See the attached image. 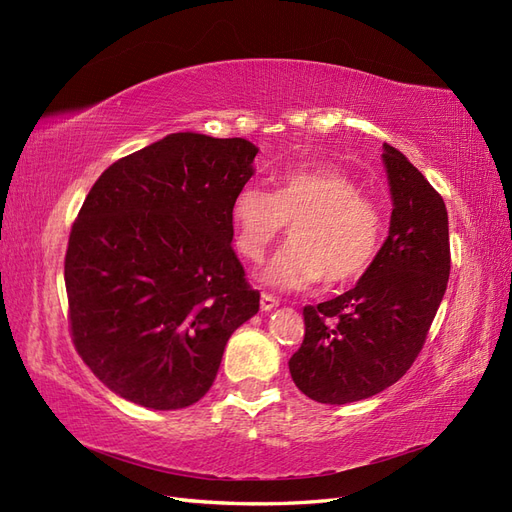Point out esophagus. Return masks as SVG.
Instances as JSON below:
<instances>
[{"instance_id":"1","label":"esophagus","mask_w":512,"mask_h":512,"mask_svg":"<svg viewBox=\"0 0 512 512\" xmlns=\"http://www.w3.org/2000/svg\"><path fill=\"white\" fill-rule=\"evenodd\" d=\"M277 305H280V301H277V297H273V294H269V292L260 294V309H262V312H271V309H275Z\"/></svg>"}]
</instances>
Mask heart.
<instances>
[{
  "label": "heart",
  "mask_w": 512,
  "mask_h": 512,
  "mask_svg": "<svg viewBox=\"0 0 512 512\" xmlns=\"http://www.w3.org/2000/svg\"><path fill=\"white\" fill-rule=\"evenodd\" d=\"M237 252L258 262L286 222L290 243L262 271L280 288L352 284L371 269L384 241V215L376 200L337 166L288 168L273 194L245 183L230 205Z\"/></svg>",
  "instance_id": "1"
}]
</instances>
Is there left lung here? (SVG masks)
Here are the masks:
<instances>
[{"label": "left lung", "mask_w": 512, "mask_h": 512, "mask_svg": "<svg viewBox=\"0 0 512 512\" xmlns=\"http://www.w3.org/2000/svg\"><path fill=\"white\" fill-rule=\"evenodd\" d=\"M382 158L393 196L389 237L359 284L303 307V344L288 361L297 389L320 404H352L404 376L451 273L442 196L395 147L384 143Z\"/></svg>", "instance_id": "1"}]
</instances>
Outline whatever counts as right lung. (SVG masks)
I'll use <instances>...</instances> for the list:
<instances>
[{"mask_svg":"<svg viewBox=\"0 0 512 512\" xmlns=\"http://www.w3.org/2000/svg\"><path fill=\"white\" fill-rule=\"evenodd\" d=\"M256 153L245 138L168 134L108 166L76 215L64 260L72 344L132 404H196L228 337L258 312L230 245V205Z\"/></svg>","mask_w":512,"mask_h":512,"instance_id":"right-lung-1","label":"right lung"}]
</instances>
